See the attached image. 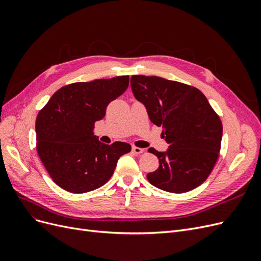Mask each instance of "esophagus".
<instances>
[{
    "label": "esophagus",
    "instance_id": "esophagus-1",
    "mask_svg": "<svg viewBox=\"0 0 261 261\" xmlns=\"http://www.w3.org/2000/svg\"><path fill=\"white\" fill-rule=\"evenodd\" d=\"M132 151L135 153V154H140V153H143L145 151V149L139 148V147H133L132 148Z\"/></svg>",
    "mask_w": 261,
    "mask_h": 261
}]
</instances>
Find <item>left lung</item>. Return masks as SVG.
<instances>
[{"mask_svg":"<svg viewBox=\"0 0 261 261\" xmlns=\"http://www.w3.org/2000/svg\"><path fill=\"white\" fill-rule=\"evenodd\" d=\"M130 86L169 144L167 152L149 148L159 159V168L147 174L149 183L175 194L201 185L218 161L222 139V122L207 98L193 86L156 76L133 75Z\"/></svg>","mask_w":261,"mask_h":261,"instance_id":"left-lung-1","label":"left lung"}]
</instances>
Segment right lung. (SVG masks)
<instances>
[{"mask_svg": "<svg viewBox=\"0 0 261 261\" xmlns=\"http://www.w3.org/2000/svg\"><path fill=\"white\" fill-rule=\"evenodd\" d=\"M129 76L74 83L62 87L38 113L37 152L53 181L74 194L105 185L129 144H102L94 123L106 115L111 101L127 89Z\"/></svg>", "mask_w": 261, "mask_h": 261, "instance_id": "1", "label": "right lung"}]
</instances>
